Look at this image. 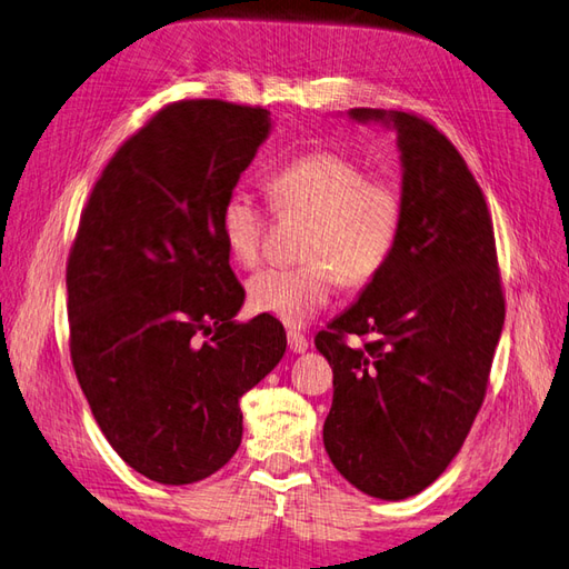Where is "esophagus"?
Here are the masks:
<instances>
[{"mask_svg": "<svg viewBox=\"0 0 569 569\" xmlns=\"http://www.w3.org/2000/svg\"><path fill=\"white\" fill-rule=\"evenodd\" d=\"M288 348H291L296 355L306 352L308 350V338L298 330H288Z\"/></svg>", "mask_w": 569, "mask_h": 569, "instance_id": "obj_1", "label": "esophagus"}]
</instances>
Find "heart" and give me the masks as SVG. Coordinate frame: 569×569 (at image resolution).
<instances>
[{
  "instance_id": "obj_1",
  "label": "heart",
  "mask_w": 569,
  "mask_h": 569,
  "mask_svg": "<svg viewBox=\"0 0 569 569\" xmlns=\"http://www.w3.org/2000/svg\"><path fill=\"white\" fill-rule=\"evenodd\" d=\"M266 189L278 211L310 217L300 266H271L249 281L256 313L303 326L330 303L338 281L360 288L392 259L405 219V199L387 177H370L340 152H308L276 170ZM266 214L256 199L233 189L219 211V231L233 263L261 259Z\"/></svg>"
}]
</instances>
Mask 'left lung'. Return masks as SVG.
Returning <instances> with one entry per match:
<instances>
[{"label": "left lung", "mask_w": 569, "mask_h": 569, "mask_svg": "<svg viewBox=\"0 0 569 569\" xmlns=\"http://www.w3.org/2000/svg\"><path fill=\"white\" fill-rule=\"evenodd\" d=\"M397 132L405 219L392 259L318 332L332 367L322 443L358 491L405 500L437 481L481 409L506 320L481 187L441 132L417 116L352 108ZM345 335H370L353 346Z\"/></svg>", "instance_id": "8db88e82"}]
</instances>
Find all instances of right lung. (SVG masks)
<instances>
[{
  "label": "right lung",
  "instance_id": "1",
  "mask_svg": "<svg viewBox=\"0 0 569 569\" xmlns=\"http://www.w3.org/2000/svg\"><path fill=\"white\" fill-rule=\"evenodd\" d=\"M271 113L224 100L162 108L113 154L71 249V360L110 447L164 486L219 471L241 397L286 352L276 318L241 322L219 211L271 136Z\"/></svg>",
  "mask_w": 569,
  "mask_h": 569
}]
</instances>
